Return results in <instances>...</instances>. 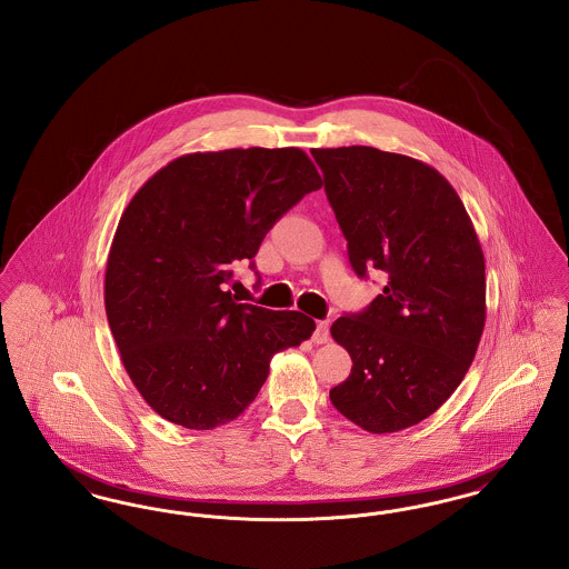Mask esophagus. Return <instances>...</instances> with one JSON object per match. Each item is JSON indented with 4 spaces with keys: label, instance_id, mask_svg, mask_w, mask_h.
<instances>
[{
    "label": "esophagus",
    "instance_id": "34e87169",
    "mask_svg": "<svg viewBox=\"0 0 569 569\" xmlns=\"http://www.w3.org/2000/svg\"><path fill=\"white\" fill-rule=\"evenodd\" d=\"M330 339V325L326 322V320H320L318 326H316V332H313V341L318 343V346H322Z\"/></svg>",
    "mask_w": 569,
    "mask_h": 569
}]
</instances>
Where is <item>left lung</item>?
I'll use <instances>...</instances> for the list:
<instances>
[{
    "instance_id": "obj_1",
    "label": "left lung",
    "mask_w": 569,
    "mask_h": 569,
    "mask_svg": "<svg viewBox=\"0 0 569 569\" xmlns=\"http://www.w3.org/2000/svg\"><path fill=\"white\" fill-rule=\"evenodd\" d=\"M358 277L383 292L330 326L352 373L330 401L369 433L429 418L459 388L487 322L485 253L459 193L433 166L376 147L311 149Z\"/></svg>"
}]
</instances>
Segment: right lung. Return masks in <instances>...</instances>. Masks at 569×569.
<instances>
[{
	"label": "right lung",
	"mask_w": 569,
	"mask_h": 569,
	"mask_svg": "<svg viewBox=\"0 0 569 569\" xmlns=\"http://www.w3.org/2000/svg\"><path fill=\"white\" fill-rule=\"evenodd\" d=\"M322 177L305 151L188 153L126 207L110 244L104 305L121 362L168 422L211 431L258 397L271 358L311 337L300 311L237 302L232 264ZM253 267V264H251Z\"/></svg>",
	"instance_id": "1"
}]
</instances>
